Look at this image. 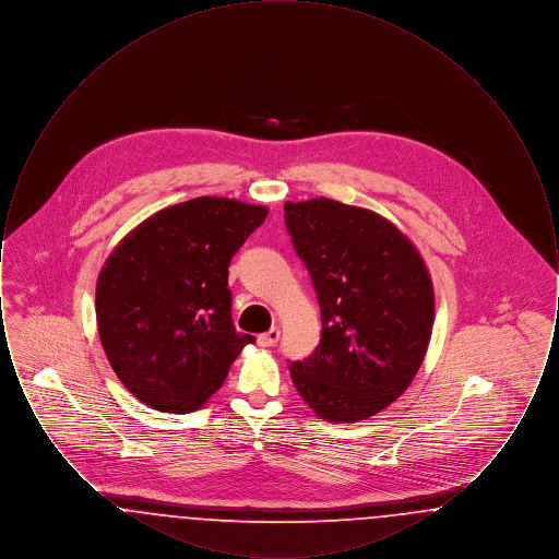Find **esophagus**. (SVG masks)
<instances>
[{
  "label": "esophagus",
  "mask_w": 559,
  "mask_h": 559,
  "mask_svg": "<svg viewBox=\"0 0 559 559\" xmlns=\"http://www.w3.org/2000/svg\"><path fill=\"white\" fill-rule=\"evenodd\" d=\"M278 340H281V329H276V326H272L266 333L258 335V344L262 347H272Z\"/></svg>",
  "instance_id": "34e87169"
}]
</instances>
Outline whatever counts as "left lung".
Masks as SVG:
<instances>
[{
  "instance_id": "8db88e82",
  "label": "left lung",
  "mask_w": 559,
  "mask_h": 559,
  "mask_svg": "<svg viewBox=\"0 0 559 559\" xmlns=\"http://www.w3.org/2000/svg\"><path fill=\"white\" fill-rule=\"evenodd\" d=\"M293 247L319 295L320 344L293 385L331 424L369 419L426 358L433 285L417 247L383 215L326 197L285 203Z\"/></svg>"
}]
</instances>
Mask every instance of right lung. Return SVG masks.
<instances>
[{
    "label": "right lung",
    "instance_id": "add662e5",
    "mask_svg": "<svg viewBox=\"0 0 559 559\" xmlns=\"http://www.w3.org/2000/svg\"><path fill=\"white\" fill-rule=\"evenodd\" d=\"M264 205L199 197L146 217L108 255L96 322L108 362L135 399L192 413L255 337L230 317L228 266L264 224Z\"/></svg>",
    "mask_w": 559,
    "mask_h": 559
}]
</instances>
